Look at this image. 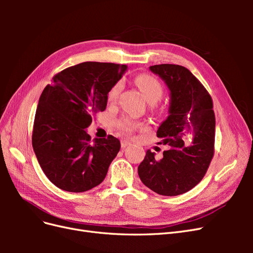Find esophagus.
Returning <instances> with one entry per match:
<instances>
[{
  "instance_id": "34e87169",
  "label": "esophagus",
  "mask_w": 253,
  "mask_h": 253,
  "mask_svg": "<svg viewBox=\"0 0 253 253\" xmlns=\"http://www.w3.org/2000/svg\"><path fill=\"white\" fill-rule=\"evenodd\" d=\"M127 145H131V141H128L126 139H122L121 140V148H126Z\"/></svg>"
}]
</instances>
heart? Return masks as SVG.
<instances>
[{
    "mask_svg": "<svg viewBox=\"0 0 253 253\" xmlns=\"http://www.w3.org/2000/svg\"><path fill=\"white\" fill-rule=\"evenodd\" d=\"M136 83L140 88L144 98L147 99L150 103L157 102L164 95V87L162 85V83L151 75H147V74L139 75L138 77L136 78ZM121 87H122L121 82H117L110 88L108 93V100L110 102H114L117 100V98L120 94ZM115 126H116V127L120 132L126 133V134H131L132 132L135 131L136 128L140 127L142 125L140 122L136 121L132 118L122 117L115 122Z\"/></svg>",
    "mask_w": 253,
    "mask_h": 253,
    "instance_id": "1",
    "label": "heart"
}]
</instances>
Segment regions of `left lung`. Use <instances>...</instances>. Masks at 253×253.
Segmentation results:
<instances>
[{
	"label": "left lung",
	"mask_w": 253,
	"mask_h": 253,
	"mask_svg": "<svg viewBox=\"0 0 253 253\" xmlns=\"http://www.w3.org/2000/svg\"><path fill=\"white\" fill-rule=\"evenodd\" d=\"M150 70L170 89L169 116L157 129L160 144L169 145L164 157L147 151L138 167L144 186L166 196L188 192L200 182L214 155L215 116L208 90L188 68L159 64Z\"/></svg>",
	"instance_id": "left-lung-1"
}]
</instances>
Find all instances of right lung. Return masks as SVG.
<instances>
[{"label": "right lung", "instance_id": "right-lung-1", "mask_svg": "<svg viewBox=\"0 0 253 253\" xmlns=\"http://www.w3.org/2000/svg\"><path fill=\"white\" fill-rule=\"evenodd\" d=\"M126 65L83 62L52 77L36 111L33 148L47 178L61 190L85 192L101 183L120 150L112 135L90 141L85 129L103 112L110 88Z\"/></svg>", "mask_w": 253, "mask_h": 253}]
</instances>
